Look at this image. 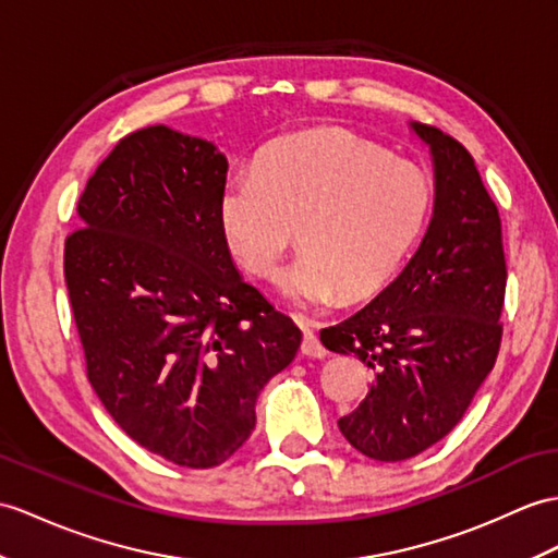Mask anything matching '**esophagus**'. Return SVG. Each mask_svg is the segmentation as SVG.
Masks as SVG:
<instances>
[{
    "label": "esophagus",
    "mask_w": 558,
    "mask_h": 558,
    "mask_svg": "<svg viewBox=\"0 0 558 558\" xmlns=\"http://www.w3.org/2000/svg\"><path fill=\"white\" fill-rule=\"evenodd\" d=\"M300 326L304 328V340H302V354L314 356V359H323L328 354V349L320 344V340L316 338V332L311 330V320L300 318Z\"/></svg>",
    "instance_id": "1"
}]
</instances>
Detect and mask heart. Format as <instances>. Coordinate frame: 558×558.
I'll return each instance as SVG.
<instances>
[{
	"mask_svg": "<svg viewBox=\"0 0 558 558\" xmlns=\"http://www.w3.org/2000/svg\"><path fill=\"white\" fill-rule=\"evenodd\" d=\"M430 180L340 128L270 145L254 171L228 178L218 220L228 247L274 280L300 230L304 254L282 280L296 304L361 302L390 282L430 216Z\"/></svg>",
	"mask_w": 558,
	"mask_h": 558,
	"instance_id": "1",
	"label": "heart"
}]
</instances>
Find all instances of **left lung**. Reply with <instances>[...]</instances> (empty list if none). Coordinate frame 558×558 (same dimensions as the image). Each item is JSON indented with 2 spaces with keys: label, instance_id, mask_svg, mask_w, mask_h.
I'll return each instance as SVG.
<instances>
[{
  "label": "left lung",
  "instance_id": "8db88e82",
  "mask_svg": "<svg viewBox=\"0 0 558 558\" xmlns=\"http://www.w3.org/2000/svg\"><path fill=\"white\" fill-rule=\"evenodd\" d=\"M413 131L435 163V211L421 247L368 306L320 330L330 352L373 368L366 399L338 425L375 461H404L439 442L495 368L504 332L497 204L459 140L425 123Z\"/></svg>",
  "mask_w": 558,
  "mask_h": 558
}]
</instances>
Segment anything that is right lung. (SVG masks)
I'll use <instances>...</instances> for the list:
<instances>
[{
  "instance_id": "right-lung-1",
  "label": "right lung",
  "mask_w": 558,
  "mask_h": 558,
  "mask_svg": "<svg viewBox=\"0 0 558 558\" xmlns=\"http://www.w3.org/2000/svg\"><path fill=\"white\" fill-rule=\"evenodd\" d=\"M226 175L211 142L140 128L89 175L63 247L89 385L128 437L187 469L247 442L258 392L302 342L232 266Z\"/></svg>"
}]
</instances>
